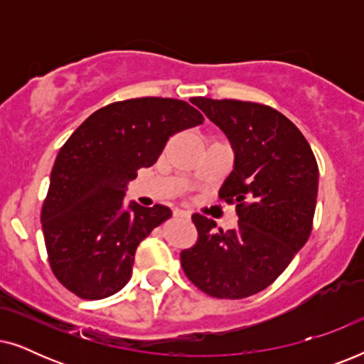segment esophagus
<instances>
[{
    "label": "esophagus",
    "mask_w": 364,
    "mask_h": 364,
    "mask_svg": "<svg viewBox=\"0 0 364 364\" xmlns=\"http://www.w3.org/2000/svg\"><path fill=\"white\" fill-rule=\"evenodd\" d=\"M173 215H176V217H183V218H191V212L181 210V208H177V210L173 212Z\"/></svg>",
    "instance_id": "esophagus-1"
}]
</instances>
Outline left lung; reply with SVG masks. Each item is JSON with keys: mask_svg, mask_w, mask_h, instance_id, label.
<instances>
[{"mask_svg": "<svg viewBox=\"0 0 364 364\" xmlns=\"http://www.w3.org/2000/svg\"><path fill=\"white\" fill-rule=\"evenodd\" d=\"M193 104L225 134L233 168L220 198L237 203L238 227L218 230L200 213L196 245L181 253L188 280L207 295L238 300L272 285L305 245L318 196L310 144L275 109L235 99L196 97Z\"/></svg>", "mask_w": 364, "mask_h": 364, "instance_id": "left-lung-1", "label": "left lung"}]
</instances>
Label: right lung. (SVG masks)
<instances>
[{
    "label": "right lung",
    "instance_id": "add662e5",
    "mask_svg": "<svg viewBox=\"0 0 364 364\" xmlns=\"http://www.w3.org/2000/svg\"><path fill=\"white\" fill-rule=\"evenodd\" d=\"M202 122L186 101L139 97L99 109L71 134L41 212L49 265L68 290L101 300L126 287L139 243L172 217L166 205H124L129 182L157 162L168 137Z\"/></svg>",
    "mask_w": 364,
    "mask_h": 364
}]
</instances>
